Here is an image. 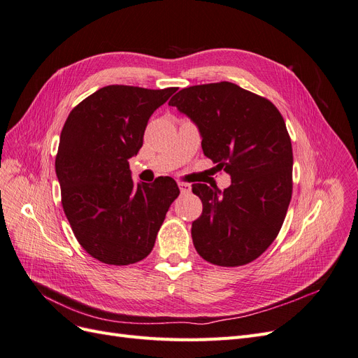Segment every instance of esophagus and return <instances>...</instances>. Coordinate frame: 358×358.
I'll use <instances>...</instances> for the list:
<instances>
[{
    "instance_id": "1",
    "label": "esophagus",
    "mask_w": 358,
    "mask_h": 358,
    "mask_svg": "<svg viewBox=\"0 0 358 358\" xmlns=\"http://www.w3.org/2000/svg\"><path fill=\"white\" fill-rule=\"evenodd\" d=\"M178 187H179L182 194H188L191 191V185H189V183H185V182H178Z\"/></svg>"
}]
</instances>
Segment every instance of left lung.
<instances>
[{"mask_svg":"<svg viewBox=\"0 0 358 358\" xmlns=\"http://www.w3.org/2000/svg\"><path fill=\"white\" fill-rule=\"evenodd\" d=\"M169 104L197 125L204 155L231 178L224 191L192 185L203 203L194 246L216 266L254 262L276 239L291 200L292 148L282 115L231 82L189 86Z\"/></svg>","mask_w":358,"mask_h":358,"instance_id":"left-lung-1","label":"left lung"}]
</instances>
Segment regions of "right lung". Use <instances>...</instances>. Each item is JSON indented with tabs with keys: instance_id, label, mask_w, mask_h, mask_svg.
Returning a JSON list of instances; mask_svg holds the SVG:
<instances>
[{
	"instance_id": "right-lung-1",
	"label": "right lung",
	"mask_w": 358,
	"mask_h": 358,
	"mask_svg": "<svg viewBox=\"0 0 358 358\" xmlns=\"http://www.w3.org/2000/svg\"><path fill=\"white\" fill-rule=\"evenodd\" d=\"M175 88L146 90L109 85L70 112L55 159L62 208L76 239L106 264L127 266L148 257L178 183L131 179L128 159L137 155L150 115Z\"/></svg>"
}]
</instances>
